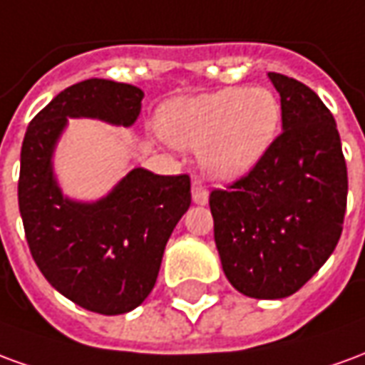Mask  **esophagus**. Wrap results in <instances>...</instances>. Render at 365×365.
<instances>
[{
	"label": "esophagus",
	"mask_w": 365,
	"mask_h": 365,
	"mask_svg": "<svg viewBox=\"0 0 365 365\" xmlns=\"http://www.w3.org/2000/svg\"><path fill=\"white\" fill-rule=\"evenodd\" d=\"M191 193H193V203L195 205H207V201H209V191L201 185V182L191 183Z\"/></svg>",
	"instance_id": "34e87169"
}]
</instances>
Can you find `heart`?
I'll use <instances>...</instances> for the list:
<instances>
[{"label":"heart","mask_w":365,"mask_h":365,"mask_svg":"<svg viewBox=\"0 0 365 365\" xmlns=\"http://www.w3.org/2000/svg\"><path fill=\"white\" fill-rule=\"evenodd\" d=\"M282 127V101L268 88H225L182 97L160 111V130L183 150H201L213 180L237 182L258 166Z\"/></svg>","instance_id":"b5f03b06"}]
</instances>
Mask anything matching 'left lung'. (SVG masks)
<instances>
[{
	"mask_svg": "<svg viewBox=\"0 0 365 365\" xmlns=\"http://www.w3.org/2000/svg\"><path fill=\"white\" fill-rule=\"evenodd\" d=\"M282 97V135L250 174L215 190V245L230 285L283 299L313 277L342 232L348 174L332 113L305 83L269 72Z\"/></svg>",
	"mask_w": 365,
	"mask_h": 365,
	"instance_id": "1",
	"label": "left lung"
}]
</instances>
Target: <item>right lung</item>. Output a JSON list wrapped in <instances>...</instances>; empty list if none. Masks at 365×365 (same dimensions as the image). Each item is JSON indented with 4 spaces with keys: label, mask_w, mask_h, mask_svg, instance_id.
<instances>
[{
    "label": "right lung",
    "mask_w": 365,
    "mask_h": 365,
    "mask_svg": "<svg viewBox=\"0 0 365 365\" xmlns=\"http://www.w3.org/2000/svg\"><path fill=\"white\" fill-rule=\"evenodd\" d=\"M144 91L90 78L70 86L31 120L21 146L19 211L29 248L46 282L99 314L133 311L150 295L168 238L191 205L190 175L133 168L93 201L66 195L54 152L68 119L133 127Z\"/></svg>",
    "instance_id": "1"
}]
</instances>
